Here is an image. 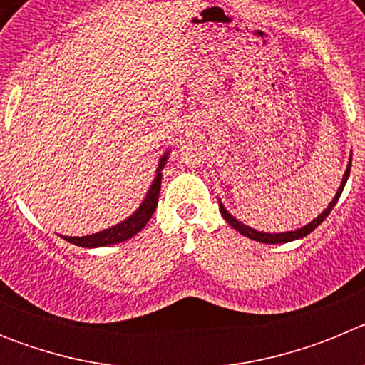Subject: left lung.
<instances>
[{"label": "left lung", "mask_w": 365, "mask_h": 365, "mask_svg": "<svg viewBox=\"0 0 365 365\" xmlns=\"http://www.w3.org/2000/svg\"><path fill=\"white\" fill-rule=\"evenodd\" d=\"M349 172H351V160H349V164H347V170H346V173H344L341 185H340V188H338V192H336V195H334L333 201L329 202L327 208H325V210L322 212V215H318L314 221H311L309 225H305V227L298 228V230H294V232H285V234H265V232H257V230H254V228H248L247 225L240 222L235 217H232V215L228 214L227 210H225V206H222V205H219V210H221L222 217L227 219V222L230 225V227H234L235 230L240 232V234L247 235V237H250V240L259 241V243H269V245H272V243H289V241L299 240V237H305L307 234H311V232L314 230V228L318 227V225H320V222L324 221V219L327 217L329 214H331V210L334 208V205L338 202V199H340L341 192H344V186H346L347 177H349Z\"/></svg>", "instance_id": "obj_1"}]
</instances>
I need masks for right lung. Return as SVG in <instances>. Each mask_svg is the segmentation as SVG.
Wrapping results in <instances>:
<instances>
[{"label":"right lung","mask_w":365,"mask_h":365,"mask_svg":"<svg viewBox=\"0 0 365 365\" xmlns=\"http://www.w3.org/2000/svg\"><path fill=\"white\" fill-rule=\"evenodd\" d=\"M168 155V153H166ZM166 155H164L163 159H160L159 170H157V177H155L153 185H151L150 192H148L146 199L140 205L137 212H135L131 217H128L125 221L118 222L117 227H111L108 230L96 232V234L91 235H83V237H67L63 235V240L69 241L73 245H78V247H86V248H93V247H106V245H115L120 243V241L130 240L133 237L135 234L143 230L146 227V222L150 221V217L153 215L155 208H157V202H159V192H160V170L166 164Z\"/></svg>","instance_id":"obj_1"}]
</instances>
